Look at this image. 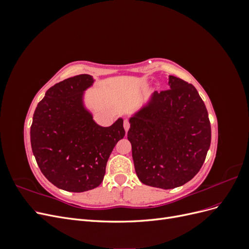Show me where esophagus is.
Here are the masks:
<instances>
[{
	"mask_svg": "<svg viewBox=\"0 0 249 249\" xmlns=\"http://www.w3.org/2000/svg\"><path fill=\"white\" fill-rule=\"evenodd\" d=\"M124 131L125 132H127V131H129V129H130V123H129V120H127V119L124 120Z\"/></svg>",
	"mask_w": 249,
	"mask_h": 249,
	"instance_id": "esophagus-1",
	"label": "esophagus"
}]
</instances>
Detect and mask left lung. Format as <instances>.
I'll return each instance as SVG.
<instances>
[{
  "label": "left lung",
  "mask_w": 249,
  "mask_h": 249,
  "mask_svg": "<svg viewBox=\"0 0 249 249\" xmlns=\"http://www.w3.org/2000/svg\"><path fill=\"white\" fill-rule=\"evenodd\" d=\"M132 113L127 139L140 182L173 189L192 179L211 144L208 111L197 90L175 76Z\"/></svg>",
  "instance_id": "8db88e82"
}]
</instances>
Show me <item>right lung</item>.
Segmentation results:
<instances>
[{"instance_id": "obj_1", "label": "right lung", "mask_w": 249, "mask_h": 249, "mask_svg": "<svg viewBox=\"0 0 249 249\" xmlns=\"http://www.w3.org/2000/svg\"><path fill=\"white\" fill-rule=\"evenodd\" d=\"M95 80L79 74L52 86L38 103L30 131L32 152L42 175L70 192L99 187L116 143L124 137V119L97 124L85 103Z\"/></svg>"}]
</instances>
